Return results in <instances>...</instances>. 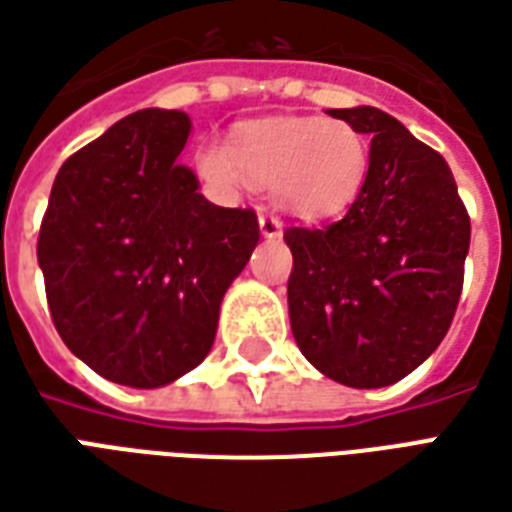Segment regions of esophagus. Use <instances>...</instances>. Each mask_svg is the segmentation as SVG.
<instances>
[{
	"mask_svg": "<svg viewBox=\"0 0 512 512\" xmlns=\"http://www.w3.org/2000/svg\"><path fill=\"white\" fill-rule=\"evenodd\" d=\"M260 233L266 235V238H279L282 235L279 216H274V213H260Z\"/></svg>",
	"mask_w": 512,
	"mask_h": 512,
	"instance_id": "obj_1",
	"label": "esophagus"
}]
</instances>
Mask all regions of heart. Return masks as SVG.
I'll return each instance as SVG.
<instances>
[{
    "label": "heart",
    "instance_id": "1",
    "mask_svg": "<svg viewBox=\"0 0 512 512\" xmlns=\"http://www.w3.org/2000/svg\"><path fill=\"white\" fill-rule=\"evenodd\" d=\"M197 167L227 189H274L285 211L321 219L345 211L362 191L370 145L348 120L277 117L244 128L230 150L202 147Z\"/></svg>",
    "mask_w": 512,
    "mask_h": 512
}]
</instances>
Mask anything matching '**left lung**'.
Returning a JSON list of instances; mask_svg holds the SVG:
<instances>
[{
  "instance_id": "left-lung-1",
  "label": "left lung",
  "mask_w": 512,
  "mask_h": 512,
  "mask_svg": "<svg viewBox=\"0 0 512 512\" xmlns=\"http://www.w3.org/2000/svg\"><path fill=\"white\" fill-rule=\"evenodd\" d=\"M370 142L362 191L343 219L288 227L290 329L337 384L406 378L450 329L469 252V213L447 161L376 106L332 109Z\"/></svg>"
}]
</instances>
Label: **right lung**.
Here are the masks:
<instances>
[{"label": "right lung", "mask_w": 512, "mask_h": 512, "mask_svg": "<svg viewBox=\"0 0 512 512\" xmlns=\"http://www.w3.org/2000/svg\"><path fill=\"white\" fill-rule=\"evenodd\" d=\"M191 120L142 109L73 153L40 224L51 321L98 376L156 389L208 356L219 307L260 241L255 211L219 208L178 156Z\"/></svg>", "instance_id": "1"}]
</instances>
